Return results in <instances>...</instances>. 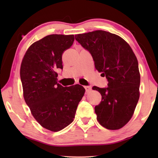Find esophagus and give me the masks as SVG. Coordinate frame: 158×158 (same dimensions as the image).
<instances>
[{
  "label": "esophagus",
  "instance_id": "1",
  "mask_svg": "<svg viewBox=\"0 0 158 158\" xmlns=\"http://www.w3.org/2000/svg\"><path fill=\"white\" fill-rule=\"evenodd\" d=\"M84 88H85V92L86 93H88V92H89L90 90L92 89V88L90 86H88V85H86V86H84Z\"/></svg>",
  "mask_w": 158,
  "mask_h": 158
}]
</instances>
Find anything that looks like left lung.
<instances>
[{
    "label": "left lung",
    "mask_w": 158,
    "mask_h": 158,
    "mask_svg": "<svg viewBox=\"0 0 158 158\" xmlns=\"http://www.w3.org/2000/svg\"><path fill=\"white\" fill-rule=\"evenodd\" d=\"M75 40L89 52L95 68L108 81L107 88H92L102 96L94 109L97 120L106 129L118 130L129 122L139 99L136 57L122 38L106 31L76 35Z\"/></svg>",
    "instance_id": "left-lung-1"
}]
</instances>
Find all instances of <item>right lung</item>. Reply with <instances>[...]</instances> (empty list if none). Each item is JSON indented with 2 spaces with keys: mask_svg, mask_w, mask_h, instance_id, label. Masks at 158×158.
I'll list each match as a JSON object with an SVG mask.
<instances>
[{
  "mask_svg": "<svg viewBox=\"0 0 158 158\" xmlns=\"http://www.w3.org/2000/svg\"><path fill=\"white\" fill-rule=\"evenodd\" d=\"M74 35H50L33 43L23 57L20 78L23 98L35 119L45 128L58 132L71 123L84 95L80 85L63 87L57 82L62 56L72 46Z\"/></svg>",
  "mask_w": 158,
  "mask_h": 158,
  "instance_id": "add662e5",
  "label": "right lung"
}]
</instances>
